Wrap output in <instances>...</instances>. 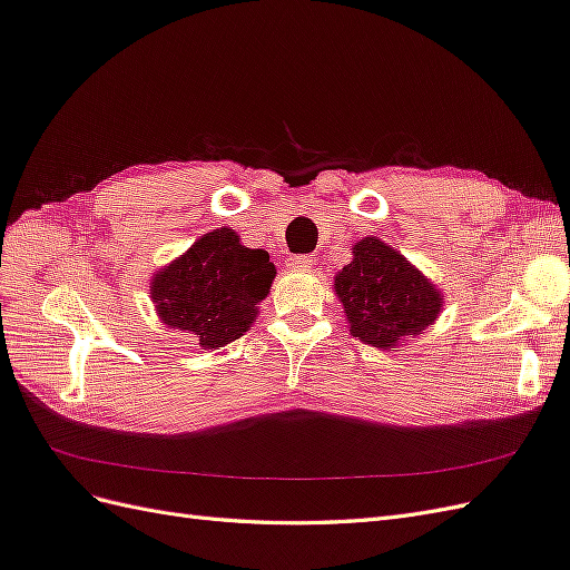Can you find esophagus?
<instances>
[{
    "instance_id": "obj_1",
    "label": "esophagus",
    "mask_w": 570,
    "mask_h": 570,
    "mask_svg": "<svg viewBox=\"0 0 570 570\" xmlns=\"http://www.w3.org/2000/svg\"><path fill=\"white\" fill-rule=\"evenodd\" d=\"M314 264V256L312 254H304V256H289L287 258V268L292 271H304Z\"/></svg>"
}]
</instances>
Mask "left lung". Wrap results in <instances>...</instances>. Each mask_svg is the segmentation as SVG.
Returning a JSON list of instances; mask_svg holds the SVG:
<instances>
[{
    "label": "left lung",
    "instance_id": "obj_1",
    "mask_svg": "<svg viewBox=\"0 0 570 570\" xmlns=\"http://www.w3.org/2000/svg\"><path fill=\"white\" fill-rule=\"evenodd\" d=\"M335 295L354 337L383 350L433 325L442 302L425 275L377 237L354 245L352 264L335 275Z\"/></svg>",
    "mask_w": 570,
    "mask_h": 570
}]
</instances>
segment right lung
<instances>
[{
    "label": "right lung",
    "mask_w": 570,
    "mask_h": 570,
    "mask_svg": "<svg viewBox=\"0 0 570 570\" xmlns=\"http://www.w3.org/2000/svg\"><path fill=\"white\" fill-rule=\"evenodd\" d=\"M273 275L264 249L243 247L233 230L220 228L157 273L151 299L168 327L193 333L199 347L216 350L249 331Z\"/></svg>",
    "instance_id": "1"
}]
</instances>
